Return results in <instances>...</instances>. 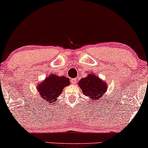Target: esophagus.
Here are the masks:
<instances>
[{
  "label": "esophagus",
  "mask_w": 148,
  "mask_h": 148,
  "mask_svg": "<svg viewBox=\"0 0 148 148\" xmlns=\"http://www.w3.org/2000/svg\"><path fill=\"white\" fill-rule=\"evenodd\" d=\"M76 81H77L76 79H71V82L72 84H75L76 83Z\"/></svg>",
  "instance_id": "esophagus-1"
}]
</instances>
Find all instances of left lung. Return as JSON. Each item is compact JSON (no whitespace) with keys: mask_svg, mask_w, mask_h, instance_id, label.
Returning <instances> with one entry per match:
<instances>
[{"mask_svg":"<svg viewBox=\"0 0 148 148\" xmlns=\"http://www.w3.org/2000/svg\"><path fill=\"white\" fill-rule=\"evenodd\" d=\"M84 95L90 97L93 101H99L106 93L107 85L99 77L94 74L88 73L87 77L81 79L79 82Z\"/></svg>","mask_w":148,"mask_h":148,"instance_id":"left-lung-1","label":"left lung"}]
</instances>
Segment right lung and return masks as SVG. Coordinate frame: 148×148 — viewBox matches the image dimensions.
<instances>
[{"label":"right lung","mask_w":148,"mask_h":148,"mask_svg":"<svg viewBox=\"0 0 148 148\" xmlns=\"http://www.w3.org/2000/svg\"><path fill=\"white\" fill-rule=\"evenodd\" d=\"M69 84V79L65 76L60 77L51 74L38 85L37 89L43 101L53 104L57 97L61 94L63 88Z\"/></svg>","instance_id":"right-lung-1"}]
</instances>
